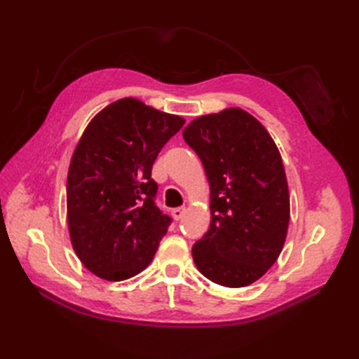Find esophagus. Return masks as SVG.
<instances>
[{
	"label": "esophagus",
	"mask_w": 359,
	"mask_h": 359,
	"mask_svg": "<svg viewBox=\"0 0 359 359\" xmlns=\"http://www.w3.org/2000/svg\"><path fill=\"white\" fill-rule=\"evenodd\" d=\"M185 212H187L185 208H174V210L171 211V215H172L174 220H180L182 217H184Z\"/></svg>",
	"instance_id": "1"
}]
</instances>
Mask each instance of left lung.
<instances>
[{
  "instance_id": "1",
  "label": "left lung",
  "mask_w": 359,
  "mask_h": 359,
  "mask_svg": "<svg viewBox=\"0 0 359 359\" xmlns=\"http://www.w3.org/2000/svg\"><path fill=\"white\" fill-rule=\"evenodd\" d=\"M184 139L201 157L211 191V224L193 245L194 264L219 285L253 284L276 262L290 220L276 143L239 108L193 120Z\"/></svg>"
}]
</instances>
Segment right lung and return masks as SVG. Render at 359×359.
Wrapping results in <instances>:
<instances>
[{"label":"right lung","mask_w":359,"mask_h":359,"mask_svg":"<svg viewBox=\"0 0 359 359\" xmlns=\"http://www.w3.org/2000/svg\"><path fill=\"white\" fill-rule=\"evenodd\" d=\"M185 120L135 98L106 106L83 133L67 172V225L81 264L125 280L147 269L171 224L151 170Z\"/></svg>","instance_id":"add662e5"}]
</instances>
